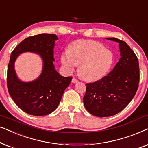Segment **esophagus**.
<instances>
[{
	"instance_id": "34e87169",
	"label": "esophagus",
	"mask_w": 148,
	"mask_h": 148,
	"mask_svg": "<svg viewBox=\"0 0 148 148\" xmlns=\"http://www.w3.org/2000/svg\"><path fill=\"white\" fill-rule=\"evenodd\" d=\"M79 82L78 79H77L75 77H73L72 79V82L73 83V84H76V83H77Z\"/></svg>"
}]
</instances>
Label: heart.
Returning <instances> with one entry per match:
<instances>
[{
    "mask_svg": "<svg viewBox=\"0 0 148 148\" xmlns=\"http://www.w3.org/2000/svg\"><path fill=\"white\" fill-rule=\"evenodd\" d=\"M69 71L79 64L80 76L86 81H96L108 73L114 62V54L103 44L94 40H78L73 42L69 52L60 56Z\"/></svg>",
    "mask_w": 148,
    "mask_h": 148,
    "instance_id": "1",
    "label": "heart"
}]
</instances>
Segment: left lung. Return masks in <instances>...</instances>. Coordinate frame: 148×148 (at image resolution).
<instances>
[{
    "instance_id": "1",
    "label": "left lung",
    "mask_w": 148,
    "mask_h": 148,
    "mask_svg": "<svg viewBox=\"0 0 148 148\" xmlns=\"http://www.w3.org/2000/svg\"><path fill=\"white\" fill-rule=\"evenodd\" d=\"M107 39L119 44L121 57L106 76L86 84L83 98L86 110L98 117L111 116L122 111L135 96L139 82V61L134 52L124 41Z\"/></svg>"
}]
</instances>
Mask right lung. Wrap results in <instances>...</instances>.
I'll list each match as a JSON object with an SVG mask.
<instances>
[{"label":"right lung","instance_id":"1","mask_svg":"<svg viewBox=\"0 0 148 148\" xmlns=\"http://www.w3.org/2000/svg\"><path fill=\"white\" fill-rule=\"evenodd\" d=\"M54 34H42L23 40L11 52L7 69V84L10 96L17 106L24 112L34 116L48 115L57 108L72 77H64L54 69L53 64ZM24 51H33L41 55L43 71L39 78L29 83L18 79L14 69L17 56Z\"/></svg>","mask_w":148,"mask_h":148}]
</instances>
